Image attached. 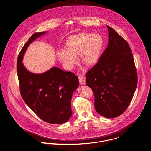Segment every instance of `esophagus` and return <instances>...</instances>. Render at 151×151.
Returning <instances> with one entry per match:
<instances>
[{"label":"esophagus","instance_id":"34e87169","mask_svg":"<svg viewBox=\"0 0 151 151\" xmlns=\"http://www.w3.org/2000/svg\"><path fill=\"white\" fill-rule=\"evenodd\" d=\"M78 79H79V83H80L81 85H85V77H83V76H82V75H79V76H78Z\"/></svg>","mask_w":151,"mask_h":151}]
</instances>
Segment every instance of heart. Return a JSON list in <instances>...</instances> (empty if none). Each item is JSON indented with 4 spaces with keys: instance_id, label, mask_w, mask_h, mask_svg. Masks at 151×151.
Returning <instances> with one entry per match:
<instances>
[{
    "instance_id": "1",
    "label": "heart",
    "mask_w": 151,
    "mask_h": 151,
    "mask_svg": "<svg viewBox=\"0 0 151 151\" xmlns=\"http://www.w3.org/2000/svg\"><path fill=\"white\" fill-rule=\"evenodd\" d=\"M66 50L57 52L58 59L68 70L72 69L78 62L77 56L86 66L96 64L103 47V39L99 34L80 33L68 37L65 42Z\"/></svg>"
}]
</instances>
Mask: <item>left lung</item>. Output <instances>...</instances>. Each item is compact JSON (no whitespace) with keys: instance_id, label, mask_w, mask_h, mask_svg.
I'll list each match as a JSON object with an SVG mask.
<instances>
[{"instance_id":"left-lung-1","label":"left lung","mask_w":151,"mask_h":151,"mask_svg":"<svg viewBox=\"0 0 151 151\" xmlns=\"http://www.w3.org/2000/svg\"><path fill=\"white\" fill-rule=\"evenodd\" d=\"M109 32L108 45L99 61L86 73V84L93 90L98 114L119 116L130 104L137 85L133 55L127 42L114 29Z\"/></svg>"}]
</instances>
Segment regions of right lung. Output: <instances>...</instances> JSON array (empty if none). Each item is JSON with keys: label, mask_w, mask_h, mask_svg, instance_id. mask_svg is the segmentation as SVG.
<instances>
[{"label": "right lung", "mask_w": 151, "mask_h": 151, "mask_svg": "<svg viewBox=\"0 0 151 151\" xmlns=\"http://www.w3.org/2000/svg\"><path fill=\"white\" fill-rule=\"evenodd\" d=\"M46 32L34 33L21 50L17 70L21 97L41 119L52 124L67 122L72 115L71 99L79 85L78 76L54 67L41 74L28 71L22 59L31 43Z\"/></svg>", "instance_id": "obj_1"}]
</instances>
